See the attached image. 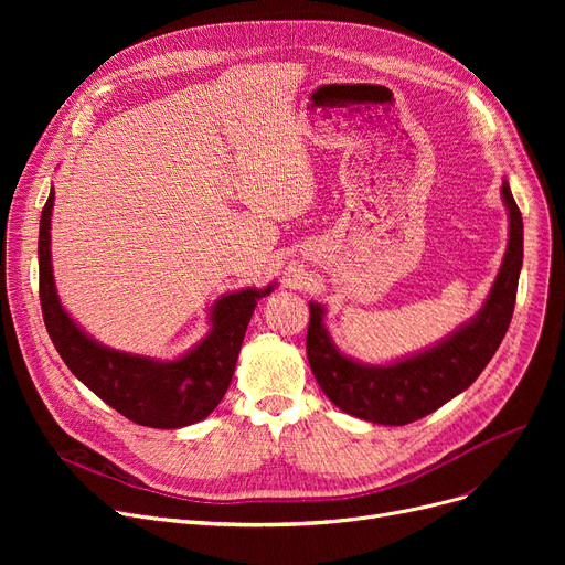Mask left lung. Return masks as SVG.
Listing matches in <instances>:
<instances>
[{
	"label": "left lung",
	"mask_w": 565,
	"mask_h": 565,
	"mask_svg": "<svg viewBox=\"0 0 565 565\" xmlns=\"http://www.w3.org/2000/svg\"><path fill=\"white\" fill-rule=\"evenodd\" d=\"M509 213V245L479 313L449 337L390 364H364L341 352L324 328V309L309 302L307 358L316 382L339 409L380 426H405L462 394L492 360L507 334L522 270L524 226L509 183H501Z\"/></svg>",
	"instance_id": "1"
}]
</instances>
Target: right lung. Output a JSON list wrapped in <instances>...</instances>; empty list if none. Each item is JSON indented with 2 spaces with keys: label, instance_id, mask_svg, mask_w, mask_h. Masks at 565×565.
<instances>
[{
  "label": "right lung",
  "instance_id": "add662e5",
  "mask_svg": "<svg viewBox=\"0 0 565 565\" xmlns=\"http://www.w3.org/2000/svg\"><path fill=\"white\" fill-rule=\"evenodd\" d=\"M54 190L41 215L39 281L47 334L73 375L126 419L148 428H183L211 414L224 398L247 324L260 298L277 288H241L211 307V330L181 358L156 360L114 350L86 334L64 309L52 275L50 228Z\"/></svg>",
  "mask_w": 565,
  "mask_h": 565
}]
</instances>
